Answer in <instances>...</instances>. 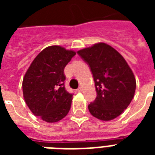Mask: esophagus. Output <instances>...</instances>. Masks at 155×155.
Segmentation results:
<instances>
[{"mask_svg": "<svg viewBox=\"0 0 155 155\" xmlns=\"http://www.w3.org/2000/svg\"><path fill=\"white\" fill-rule=\"evenodd\" d=\"M76 91H77L78 92H81L83 91L82 87H79V88H77V90H76Z\"/></svg>", "mask_w": 155, "mask_h": 155, "instance_id": "esophagus-1", "label": "esophagus"}]
</instances>
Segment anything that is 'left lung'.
<instances>
[{
	"mask_svg": "<svg viewBox=\"0 0 155 155\" xmlns=\"http://www.w3.org/2000/svg\"><path fill=\"white\" fill-rule=\"evenodd\" d=\"M79 55L89 65L97 96L88 110L101 120L117 117L134 98L136 80L127 62L109 45L99 42L80 50Z\"/></svg>",
	"mask_w": 155,
	"mask_h": 155,
	"instance_id": "1",
	"label": "left lung"
}]
</instances>
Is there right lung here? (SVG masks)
I'll list each match as a JSON object with an SVG mask.
<instances>
[{
	"mask_svg": "<svg viewBox=\"0 0 155 155\" xmlns=\"http://www.w3.org/2000/svg\"><path fill=\"white\" fill-rule=\"evenodd\" d=\"M75 52L60 46L46 47L33 60L22 81L23 97L33 114L46 122L62 120L71 105L72 94L64 87V68Z\"/></svg>",
	"mask_w": 155,
	"mask_h": 155,
	"instance_id": "add662e5",
	"label": "right lung"
}]
</instances>
